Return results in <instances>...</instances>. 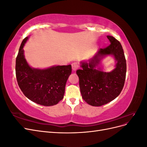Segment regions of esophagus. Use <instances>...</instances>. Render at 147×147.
Masks as SVG:
<instances>
[{"mask_svg": "<svg viewBox=\"0 0 147 147\" xmlns=\"http://www.w3.org/2000/svg\"><path fill=\"white\" fill-rule=\"evenodd\" d=\"M72 68L73 71H76L78 68V65L77 63H74L72 64Z\"/></svg>", "mask_w": 147, "mask_h": 147, "instance_id": "esophagus-1", "label": "esophagus"}]
</instances>
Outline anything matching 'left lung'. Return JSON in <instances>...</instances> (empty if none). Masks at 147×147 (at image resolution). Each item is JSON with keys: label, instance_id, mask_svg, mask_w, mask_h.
<instances>
[{"label": "left lung", "instance_id": "left-lung-1", "mask_svg": "<svg viewBox=\"0 0 147 147\" xmlns=\"http://www.w3.org/2000/svg\"><path fill=\"white\" fill-rule=\"evenodd\" d=\"M107 37L110 45L100 48L88 61L80 62L81 69L76 72L83 99L92 106H102L114 100L121 92L126 79V61L121 43L110 35ZM107 55H112L116 63L109 73L100 67L101 61Z\"/></svg>", "mask_w": 147, "mask_h": 147}]
</instances>
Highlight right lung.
<instances>
[{
    "label": "right lung",
    "mask_w": 147,
    "mask_h": 147,
    "mask_svg": "<svg viewBox=\"0 0 147 147\" xmlns=\"http://www.w3.org/2000/svg\"><path fill=\"white\" fill-rule=\"evenodd\" d=\"M28 38L26 37L22 42L16 59L18 84L31 101L44 106L56 105L63 99L72 66L53 65L43 69L31 67L25 59L23 50Z\"/></svg>",
    "instance_id": "right-lung-1"
}]
</instances>
